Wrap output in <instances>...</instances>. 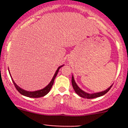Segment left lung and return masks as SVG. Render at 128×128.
Listing matches in <instances>:
<instances>
[{"label":"left lung","mask_w":128,"mask_h":128,"mask_svg":"<svg viewBox=\"0 0 128 128\" xmlns=\"http://www.w3.org/2000/svg\"><path fill=\"white\" fill-rule=\"evenodd\" d=\"M72 87H73L74 90V91L76 92V93L77 94V95H79L80 96H81V97L82 98H88V99L100 97V96H103V95H104V94H106V93L110 90L111 87H112V86H113V84H112V86H111L109 88H107L106 90H104V91H102V92H100L94 93V94H88V93L86 92H84V90H82L80 88H79V87L77 86L76 81H75L73 75H72Z\"/></svg>","instance_id":"8db88e82"}]
</instances>
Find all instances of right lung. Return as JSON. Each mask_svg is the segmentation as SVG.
I'll return each instance as SVG.
<instances>
[{
  "instance_id": "add662e5",
  "label": "right lung",
  "mask_w": 128,
  "mask_h": 128,
  "mask_svg": "<svg viewBox=\"0 0 128 128\" xmlns=\"http://www.w3.org/2000/svg\"><path fill=\"white\" fill-rule=\"evenodd\" d=\"M63 66H64V64L62 66H59V68H58V69L56 70V72H55L54 75L53 77H52V80H51V82L48 84V86H46L44 88L41 89V90H36V91H27V90H24V89L20 88V87H19L18 86H17V85L16 84V83L14 82V80H13L12 77L11 75H10V77H11V78H12V80L13 82H14V86H15V88H16V90H17L19 92L22 94V95H24V96H27V97H30V98H40V97H42V96H45V95H47V94H48L49 92H50V90H51V87H52V85H53L54 81L55 78H56L57 74H58V72H59V69H60V68H62Z\"/></svg>"
}]
</instances>
